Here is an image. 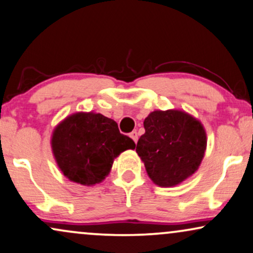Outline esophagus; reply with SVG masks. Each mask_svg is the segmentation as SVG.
<instances>
[{
    "mask_svg": "<svg viewBox=\"0 0 253 253\" xmlns=\"http://www.w3.org/2000/svg\"><path fill=\"white\" fill-rule=\"evenodd\" d=\"M130 137H131L132 141L135 143H137V141H138V133H137V131H132L130 133Z\"/></svg>",
    "mask_w": 253,
    "mask_h": 253,
    "instance_id": "obj_1",
    "label": "esophagus"
}]
</instances>
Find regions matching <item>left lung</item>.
I'll use <instances>...</instances> for the list:
<instances>
[{
	"instance_id": "8db88e82",
	"label": "left lung",
	"mask_w": 253,
	"mask_h": 253,
	"mask_svg": "<svg viewBox=\"0 0 253 253\" xmlns=\"http://www.w3.org/2000/svg\"><path fill=\"white\" fill-rule=\"evenodd\" d=\"M145 133L136 146L152 182L174 186L198 170L207 150V132L182 110H156L144 120Z\"/></svg>"
}]
</instances>
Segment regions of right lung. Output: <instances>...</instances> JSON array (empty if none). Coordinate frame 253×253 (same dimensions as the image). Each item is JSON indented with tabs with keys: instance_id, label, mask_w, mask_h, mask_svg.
Instances as JSON below:
<instances>
[{
	"instance_id": "add662e5",
	"label": "right lung",
	"mask_w": 253,
	"mask_h": 253,
	"mask_svg": "<svg viewBox=\"0 0 253 253\" xmlns=\"http://www.w3.org/2000/svg\"><path fill=\"white\" fill-rule=\"evenodd\" d=\"M135 142L118 130L111 118L95 112H76L55 127L52 154L62 172L82 185L101 183L121 152L135 149Z\"/></svg>"
}]
</instances>
